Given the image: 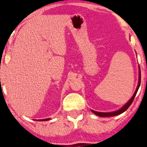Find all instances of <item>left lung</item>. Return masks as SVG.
Returning <instances> with one entry per match:
<instances>
[{
  "label": "left lung",
  "instance_id": "1",
  "mask_svg": "<svg viewBox=\"0 0 147 147\" xmlns=\"http://www.w3.org/2000/svg\"><path fill=\"white\" fill-rule=\"evenodd\" d=\"M140 80H141L140 69H139V81H138V86H137L136 90V91H135V92L134 93V94H133V96H132V98L129 99V100H128V102H127L126 104H125L124 106L122 107L120 109L117 110V111H115L109 112V113H102V112L95 111H93V110H91V111H92V113H94V114H96V115L100 116V117H112V116L118 115H119V114L123 113V112L126 111L127 109H128L129 107L131 105V104L132 103L133 100H134L135 96H136V93H137V92H138V90L139 87H140Z\"/></svg>",
  "mask_w": 147,
  "mask_h": 147
}]
</instances>
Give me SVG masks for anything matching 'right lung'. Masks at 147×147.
Listing matches in <instances>:
<instances>
[{"mask_svg": "<svg viewBox=\"0 0 147 147\" xmlns=\"http://www.w3.org/2000/svg\"><path fill=\"white\" fill-rule=\"evenodd\" d=\"M50 119V118H48V119H39L38 121H48V120Z\"/></svg>", "mask_w": 147, "mask_h": 147, "instance_id": "add662e5", "label": "right lung"}]
</instances>
